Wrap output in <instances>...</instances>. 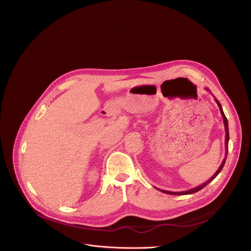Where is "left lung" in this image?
I'll return each instance as SVG.
<instances>
[{
    "label": "left lung",
    "instance_id": "obj_1",
    "mask_svg": "<svg viewBox=\"0 0 251 251\" xmlns=\"http://www.w3.org/2000/svg\"><path fill=\"white\" fill-rule=\"evenodd\" d=\"M206 90H208L207 88H205ZM214 100H216V102H217V104H218V106H219V108H220V111H221V114H222V116H223V119H224V123H225V129H226V142H225V144H226V157H225V159H224V161L222 162V164H221V166H220V168L218 169V171L213 174V176L209 178V180H207L205 183H203V184H201V186H198V187H196V188H194V189H191V190H188V191H184V192H170V191H166V190H161V189H158V188H156L157 190H159L160 192H162V193H165V194H169V195H177V196H181V195H191V194H194V193H197V192H199V191H201V189H203L207 184H209L214 177H216L220 173H221V171L223 170V168H224V166H225V164H226V156H227V151H228V140H229V133H228V123H227V119H226V115H225V113H224V110H223V107H222V105H221V103H220V101L218 100V99H216L214 98Z\"/></svg>",
    "mask_w": 251,
    "mask_h": 251
}]
</instances>
